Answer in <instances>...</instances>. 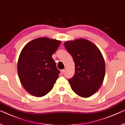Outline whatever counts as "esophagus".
Returning a JSON list of instances; mask_svg holds the SVG:
<instances>
[{
	"label": "esophagus",
	"mask_w": 125,
	"mask_h": 125,
	"mask_svg": "<svg viewBox=\"0 0 125 125\" xmlns=\"http://www.w3.org/2000/svg\"><path fill=\"white\" fill-rule=\"evenodd\" d=\"M64 72H65V69H63V70H62L61 71V74H63L64 73Z\"/></svg>",
	"instance_id": "esophagus-1"
}]
</instances>
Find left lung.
<instances>
[{"instance_id":"left-lung-1","label":"left lung","mask_w":125,"mask_h":125,"mask_svg":"<svg viewBox=\"0 0 125 125\" xmlns=\"http://www.w3.org/2000/svg\"><path fill=\"white\" fill-rule=\"evenodd\" d=\"M64 45L75 64L74 76L68 80L71 87L78 95L90 97L98 92L105 76V61L101 52L85 39L67 41Z\"/></svg>"}]
</instances>
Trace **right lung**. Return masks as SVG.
Masks as SVG:
<instances>
[{"label":"right lung","instance_id":"right-lung-1","mask_svg":"<svg viewBox=\"0 0 125 125\" xmlns=\"http://www.w3.org/2000/svg\"><path fill=\"white\" fill-rule=\"evenodd\" d=\"M61 42L42 37L28 42L22 49L17 63L18 77L22 86L32 95L42 97L53 89L60 71L52 55Z\"/></svg>","mask_w":125,"mask_h":125}]
</instances>
